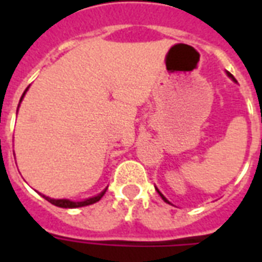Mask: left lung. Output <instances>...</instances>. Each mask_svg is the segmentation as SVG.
<instances>
[{"label":"left lung","instance_id":"left-lung-1","mask_svg":"<svg viewBox=\"0 0 262 262\" xmlns=\"http://www.w3.org/2000/svg\"><path fill=\"white\" fill-rule=\"evenodd\" d=\"M226 73H227V76H228V77H230V79L232 80V81H235V83H236L235 77H234V76H232L231 73H230V72H226ZM155 189H156V190H158V193H159V194H160V197H162V199H163V201H164V203H167V204H171V203H170V201H168L167 199H166V197H164L163 194H162V193H160V191H159V189H158V187H155Z\"/></svg>","mask_w":262,"mask_h":262}]
</instances>
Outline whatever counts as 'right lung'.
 <instances>
[{
    "label": "right lung",
    "mask_w": 262,
    "mask_h": 262,
    "mask_svg": "<svg viewBox=\"0 0 262 262\" xmlns=\"http://www.w3.org/2000/svg\"><path fill=\"white\" fill-rule=\"evenodd\" d=\"M28 88H30V87H27L26 91L23 92L21 98H20V102H18V107H20V103H21L23 98H24V95L27 94ZM17 110H18V108H17ZM106 190H107V187H106V189H103V190L100 191L99 194L94 195V197H90V199L83 200V201H72V200H69V199H51V197H49V195L40 194V193H39V194L42 195L45 200H47L49 203H51L53 205H55V207H59V208H80V207H87V205H91V204L98 203L99 200L102 199L103 195H104Z\"/></svg>",
    "instance_id": "1"
}]
</instances>
